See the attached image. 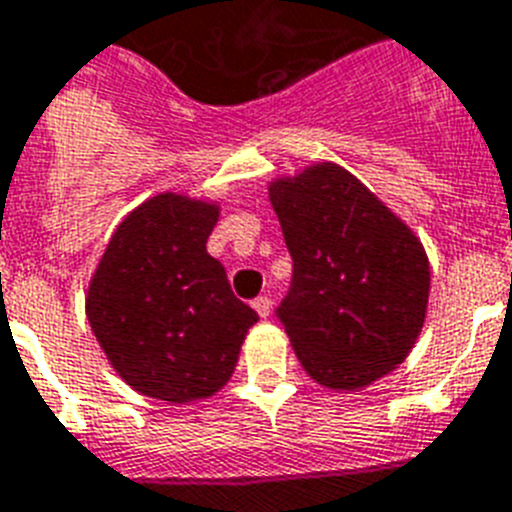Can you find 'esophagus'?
<instances>
[{
    "label": "esophagus",
    "instance_id": "obj_1",
    "mask_svg": "<svg viewBox=\"0 0 512 512\" xmlns=\"http://www.w3.org/2000/svg\"><path fill=\"white\" fill-rule=\"evenodd\" d=\"M270 305H273V302H270L268 294H260V297H257V299H252V307H255L260 318H268V315H270Z\"/></svg>",
    "mask_w": 512,
    "mask_h": 512
}]
</instances>
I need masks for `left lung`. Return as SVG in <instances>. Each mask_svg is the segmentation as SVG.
<instances>
[{"label":"left lung","instance_id":"left-lung-1","mask_svg":"<svg viewBox=\"0 0 512 512\" xmlns=\"http://www.w3.org/2000/svg\"><path fill=\"white\" fill-rule=\"evenodd\" d=\"M292 255L276 318L328 389H363L413 350L429 305L421 242L352 173L321 162L270 184Z\"/></svg>","mask_w":512,"mask_h":512}]
</instances>
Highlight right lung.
Returning a JSON list of instances; mask_svg holds the SVG:
<instances>
[{
    "mask_svg": "<svg viewBox=\"0 0 512 512\" xmlns=\"http://www.w3.org/2000/svg\"><path fill=\"white\" fill-rule=\"evenodd\" d=\"M218 205L157 194L112 234L86 315L112 368L136 392L184 405L226 384L257 313L207 255Z\"/></svg>",
    "mask_w": 512,
    "mask_h": 512,
    "instance_id": "right-lung-1",
    "label": "right lung"
}]
</instances>
